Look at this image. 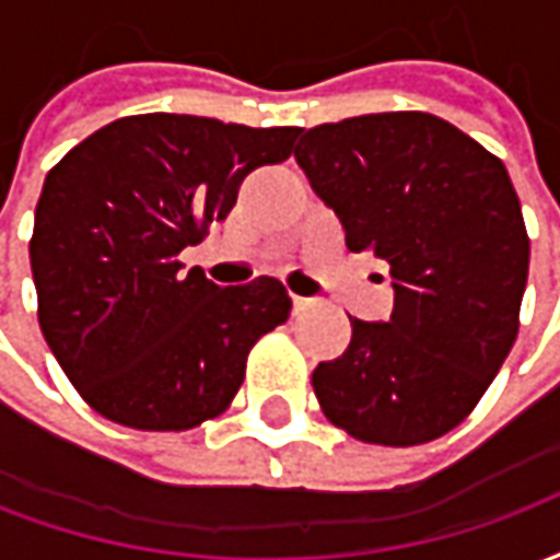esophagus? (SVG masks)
Here are the masks:
<instances>
[{
	"label": "esophagus",
	"mask_w": 560,
	"mask_h": 560,
	"mask_svg": "<svg viewBox=\"0 0 560 560\" xmlns=\"http://www.w3.org/2000/svg\"><path fill=\"white\" fill-rule=\"evenodd\" d=\"M317 308V300H308V296H293V312L303 315V312H312Z\"/></svg>",
	"instance_id": "obj_1"
}]
</instances>
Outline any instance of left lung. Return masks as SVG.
<instances>
[{
    "mask_svg": "<svg viewBox=\"0 0 560 560\" xmlns=\"http://www.w3.org/2000/svg\"><path fill=\"white\" fill-rule=\"evenodd\" d=\"M293 149L351 252L389 264L387 324L351 317L320 411L357 441L429 444L465 420L518 336L530 240L504 161L420 110L300 128Z\"/></svg>",
    "mask_w": 560,
    "mask_h": 560,
    "instance_id": "8db88e82",
    "label": "left lung"
}]
</instances>
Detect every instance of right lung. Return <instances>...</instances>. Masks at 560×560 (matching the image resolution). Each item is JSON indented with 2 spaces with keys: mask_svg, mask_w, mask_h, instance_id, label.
I'll return each mask as SVG.
<instances>
[{
  "mask_svg": "<svg viewBox=\"0 0 560 560\" xmlns=\"http://www.w3.org/2000/svg\"><path fill=\"white\" fill-rule=\"evenodd\" d=\"M300 128L207 116H122L44 179L30 240L38 324L92 411L140 432H185L231 408L248 353L291 317L284 284L219 288L191 267L260 164Z\"/></svg>",
  "mask_w": 560,
  "mask_h": 560,
  "instance_id": "add662e5",
  "label": "right lung"
}]
</instances>
